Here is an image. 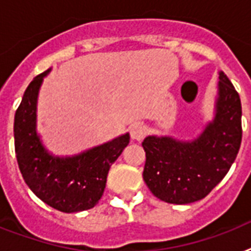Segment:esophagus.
I'll return each mask as SVG.
<instances>
[{
  "label": "esophagus",
  "instance_id": "34e87169",
  "mask_svg": "<svg viewBox=\"0 0 251 251\" xmlns=\"http://www.w3.org/2000/svg\"><path fill=\"white\" fill-rule=\"evenodd\" d=\"M146 133H147V129L141 124H134L130 127V135H131V139H134V141H142L146 137Z\"/></svg>",
  "mask_w": 251,
  "mask_h": 251
}]
</instances>
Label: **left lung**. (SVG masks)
Returning <instances> with one entry per match:
<instances>
[{"instance_id": "obj_1", "label": "left lung", "mask_w": 251, "mask_h": 251, "mask_svg": "<svg viewBox=\"0 0 251 251\" xmlns=\"http://www.w3.org/2000/svg\"><path fill=\"white\" fill-rule=\"evenodd\" d=\"M241 100L232 82L219 72L215 117L191 142L150 135L143 179L155 197L173 204L201 201L218 185L241 146Z\"/></svg>"}]
</instances>
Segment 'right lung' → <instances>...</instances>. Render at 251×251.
<instances>
[{
    "instance_id": "add662e5",
    "label": "right lung",
    "mask_w": 251,
    "mask_h": 251,
    "mask_svg": "<svg viewBox=\"0 0 251 251\" xmlns=\"http://www.w3.org/2000/svg\"><path fill=\"white\" fill-rule=\"evenodd\" d=\"M33 78L14 118L15 153L25 183L48 206L66 212L90 210L101 198L110 165L129 145V133L75 156H53L36 133V104L44 76Z\"/></svg>"
}]
</instances>
